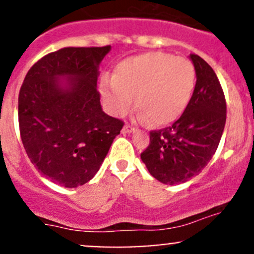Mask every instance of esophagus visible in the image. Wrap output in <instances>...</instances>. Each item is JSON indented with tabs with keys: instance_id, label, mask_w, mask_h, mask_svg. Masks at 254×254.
I'll list each match as a JSON object with an SVG mask.
<instances>
[{
	"instance_id": "esophagus-1",
	"label": "esophagus",
	"mask_w": 254,
	"mask_h": 254,
	"mask_svg": "<svg viewBox=\"0 0 254 254\" xmlns=\"http://www.w3.org/2000/svg\"><path fill=\"white\" fill-rule=\"evenodd\" d=\"M122 131L124 132V134H130V132H135V131H136V129H135V127H132V125L127 124L124 127H123Z\"/></svg>"
}]
</instances>
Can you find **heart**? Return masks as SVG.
<instances>
[{
	"mask_svg": "<svg viewBox=\"0 0 254 254\" xmlns=\"http://www.w3.org/2000/svg\"><path fill=\"white\" fill-rule=\"evenodd\" d=\"M196 71L190 60L163 51L141 54L120 61L113 79H104L101 94L115 115H124L132 104L145 119L163 127L186 112L193 97Z\"/></svg>",
	"mask_w": 254,
	"mask_h": 254,
	"instance_id": "1",
	"label": "heart"
}]
</instances>
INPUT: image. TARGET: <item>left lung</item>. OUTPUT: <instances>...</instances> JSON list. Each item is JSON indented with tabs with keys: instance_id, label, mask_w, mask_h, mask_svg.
<instances>
[{
	"instance_id": "left-lung-1",
	"label": "left lung",
	"mask_w": 254,
	"mask_h": 254,
	"mask_svg": "<svg viewBox=\"0 0 254 254\" xmlns=\"http://www.w3.org/2000/svg\"><path fill=\"white\" fill-rule=\"evenodd\" d=\"M193 97L172 127L150 132V145L141 160L151 176L165 184L189 181L203 171L216 152L226 123V101L216 73L195 54Z\"/></svg>"
}]
</instances>
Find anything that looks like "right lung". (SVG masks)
Segmentation results:
<instances>
[{"instance_id":"right-lung-1","label":"right lung","mask_w":254,"mask_h":254,"mask_svg":"<svg viewBox=\"0 0 254 254\" xmlns=\"http://www.w3.org/2000/svg\"><path fill=\"white\" fill-rule=\"evenodd\" d=\"M109 50L54 51L30 67L20 87L18 122L25 152L43 176L66 188L93 178L124 125L102 111L97 89L98 66Z\"/></svg>"}]
</instances>
